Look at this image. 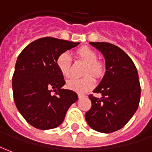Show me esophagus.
I'll use <instances>...</instances> for the list:
<instances>
[{
	"instance_id": "1",
	"label": "esophagus",
	"mask_w": 152,
	"mask_h": 152,
	"mask_svg": "<svg viewBox=\"0 0 152 152\" xmlns=\"http://www.w3.org/2000/svg\"><path fill=\"white\" fill-rule=\"evenodd\" d=\"M78 98H83V97H84L85 95H84L83 94H78Z\"/></svg>"
}]
</instances>
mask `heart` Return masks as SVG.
<instances>
[{"mask_svg": "<svg viewBox=\"0 0 152 152\" xmlns=\"http://www.w3.org/2000/svg\"><path fill=\"white\" fill-rule=\"evenodd\" d=\"M76 54L79 58L88 63L86 74L91 73L96 77L102 75L103 73V65L100 62L97 61L98 55L94 50L90 49L89 47L83 46L76 51ZM56 65L58 71L64 77H69L71 74V57L68 52H63L58 55L56 59ZM94 85V78L89 75L84 78H73L66 83V86L68 88L78 93L86 92L93 88Z\"/></svg>", "mask_w": 152, "mask_h": 152, "instance_id": "obj_1", "label": "heart"}]
</instances>
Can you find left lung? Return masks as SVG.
Listing matches in <instances>:
<instances>
[{
	"instance_id": "obj_1",
	"label": "left lung",
	"mask_w": 152,
	"mask_h": 152,
	"mask_svg": "<svg viewBox=\"0 0 152 152\" xmlns=\"http://www.w3.org/2000/svg\"><path fill=\"white\" fill-rule=\"evenodd\" d=\"M104 56L106 72L94 93L92 107L85 114L94 130L110 133L121 129L132 118L141 98V85L137 68L132 58L118 46L106 42H90Z\"/></svg>"
}]
</instances>
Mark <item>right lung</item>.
I'll use <instances>...</instances> for the list:
<instances>
[{"label": "right lung", "mask_w": 152, "mask_h": 152, "mask_svg": "<svg viewBox=\"0 0 152 152\" xmlns=\"http://www.w3.org/2000/svg\"><path fill=\"white\" fill-rule=\"evenodd\" d=\"M78 45L45 37L30 43L18 56L12 77L15 103L26 122L35 128L48 130L58 126L69 107L78 100L75 92L62 88L65 81L56 59Z\"/></svg>", "instance_id": "right-lung-1"}]
</instances>
